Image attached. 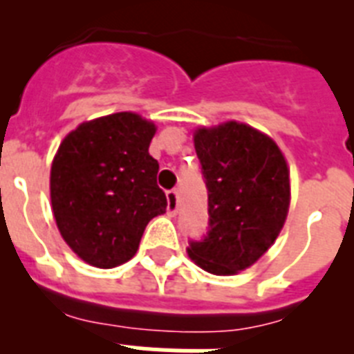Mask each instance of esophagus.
I'll return each instance as SVG.
<instances>
[{"instance_id": "obj_1", "label": "esophagus", "mask_w": 354, "mask_h": 354, "mask_svg": "<svg viewBox=\"0 0 354 354\" xmlns=\"http://www.w3.org/2000/svg\"><path fill=\"white\" fill-rule=\"evenodd\" d=\"M167 212L168 216L177 214V209H179V196H177V192L171 189V192L167 193Z\"/></svg>"}]
</instances>
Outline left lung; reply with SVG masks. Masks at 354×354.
I'll list each match as a JSON object with an SVG mask.
<instances>
[{"mask_svg":"<svg viewBox=\"0 0 354 354\" xmlns=\"http://www.w3.org/2000/svg\"><path fill=\"white\" fill-rule=\"evenodd\" d=\"M209 192V232L187 255L212 274L248 270L282 232L290 204L286 156L271 136L243 122L193 133Z\"/></svg>","mask_w":354,"mask_h":354,"instance_id":"obj_1","label":"left lung"}]
</instances>
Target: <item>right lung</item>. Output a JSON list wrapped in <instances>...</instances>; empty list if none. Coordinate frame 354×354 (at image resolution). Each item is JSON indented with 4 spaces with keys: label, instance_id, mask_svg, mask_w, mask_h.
Masks as SVG:
<instances>
[{
    "label": "right lung",
    "instance_id": "1",
    "mask_svg": "<svg viewBox=\"0 0 354 354\" xmlns=\"http://www.w3.org/2000/svg\"><path fill=\"white\" fill-rule=\"evenodd\" d=\"M156 124L133 111L86 120L62 140L49 175L56 227L86 264L111 270L138 252L147 223L167 211L149 154Z\"/></svg>",
    "mask_w": 354,
    "mask_h": 354
}]
</instances>
